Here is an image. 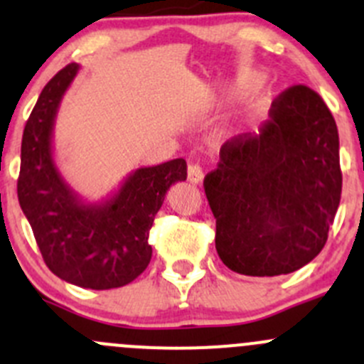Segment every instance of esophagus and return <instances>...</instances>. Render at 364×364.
<instances>
[{
    "instance_id": "1",
    "label": "esophagus",
    "mask_w": 364,
    "mask_h": 364,
    "mask_svg": "<svg viewBox=\"0 0 364 364\" xmlns=\"http://www.w3.org/2000/svg\"><path fill=\"white\" fill-rule=\"evenodd\" d=\"M204 178V172L200 165H188V181L192 185H199Z\"/></svg>"
}]
</instances>
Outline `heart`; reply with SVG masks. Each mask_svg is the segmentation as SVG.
Returning a JSON list of instances; mask_svg holds the SVG:
<instances>
[{
  "mask_svg": "<svg viewBox=\"0 0 364 364\" xmlns=\"http://www.w3.org/2000/svg\"><path fill=\"white\" fill-rule=\"evenodd\" d=\"M267 108V97L264 96H256L252 100L247 101V105L243 107L242 114L238 117V124L240 126H250L257 121L261 114L264 112Z\"/></svg>",
  "mask_w": 364,
  "mask_h": 364,
  "instance_id": "obj_1",
  "label": "heart"
}]
</instances>
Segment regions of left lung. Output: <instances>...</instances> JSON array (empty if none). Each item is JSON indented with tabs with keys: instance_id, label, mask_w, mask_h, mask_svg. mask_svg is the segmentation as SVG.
I'll list each match as a JSON object with an SVG mask.
<instances>
[{
	"instance_id": "8db88e82",
	"label": "left lung",
	"mask_w": 364,
	"mask_h": 364,
	"mask_svg": "<svg viewBox=\"0 0 364 364\" xmlns=\"http://www.w3.org/2000/svg\"><path fill=\"white\" fill-rule=\"evenodd\" d=\"M222 263L252 277L291 274L315 259L340 206V139L311 88L284 90L257 135L220 149L204 178Z\"/></svg>"
}]
</instances>
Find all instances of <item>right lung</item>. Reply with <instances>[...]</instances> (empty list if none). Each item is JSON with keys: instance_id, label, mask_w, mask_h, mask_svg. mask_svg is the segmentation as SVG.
Wrapping results in <instances>:
<instances>
[{"instance_id": "add662e5", "label": "right lung", "mask_w": 364, "mask_h": 364, "mask_svg": "<svg viewBox=\"0 0 364 364\" xmlns=\"http://www.w3.org/2000/svg\"><path fill=\"white\" fill-rule=\"evenodd\" d=\"M77 70L69 63L42 88L24 126L17 197L49 270L76 287L110 290L132 283L149 264L154 215L167 190L186 179V161L140 167L105 199H81L53 158L55 119Z\"/></svg>"}]
</instances>
